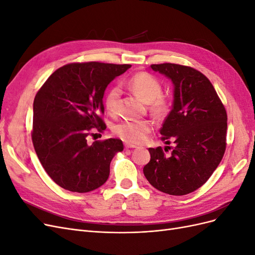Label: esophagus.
I'll return each mask as SVG.
<instances>
[{
  "label": "esophagus",
  "mask_w": 255,
  "mask_h": 255,
  "mask_svg": "<svg viewBox=\"0 0 255 255\" xmlns=\"http://www.w3.org/2000/svg\"><path fill=\"white\" fill-rule=\"evenodd\" d=\"M125 146H126V149H135V148H137L135 144H130V143H126Z\"/></svg>",
  "instance_id": "34e87169"
}]
</instances>
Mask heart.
Here are the masks:
<instances>
[{"instance_id":"obj_1","label":"heart","mask_w":255,"mask_h":255,"mask_svg":"<svg viewBox=\"0 0 255 255\" xmlns=\"http://www.w3.org/2000/svg\"><path fill=\"white\" fill-rule=\"evenodd\" d=\"M128 85L144 103L150 104L151 112L157 117H160L167 112L168 103L166 99L161 97L163 88L155 76L146 72L136 73L128 80ZM120 96L121 90L117 86H114L107 91L104 104L111 115L117 113ZM152 128L153 125L149 120H122L115 125L113 129L114 133L121 139L128 142L139 143L145 139Z\"/></svg>"}]
</instances>
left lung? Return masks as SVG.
<instances>
[{
  "instance_id": "1",
  "label": "left lung",
  "mask_w": 255,
  "mask_h": 255,
  "mask_svg": "<svg viewBox=\"0 0 255 255\" xmlns=\"http://www.w3.org/2000/svg\"><path fill=\"white\" fill-rule=\"evenodd\" d=\"M151 69L173 84L172 109L159 133L161 140L174 146L170 154L160 146L150 148L143 174L159 191L184 196L201 187L220 164L227 145V112L210 80L196 69L169 63Z\"/></svg>"
}]
</instances>
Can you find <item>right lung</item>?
I'll use <instances>...</instances> for the list:
<instances>
[{"label":"right lung","instance_id":"right-lung-1","mask_svg":"<svg viewBox=\"0 0 255 255\" xmlns=\"http://www.w3.org/2000/svg\"><path fill=\"white\" fill-rule=\"evenodd\" d=\"M130 65L91 61L69 64L51 74L34 100L32 139L45 172L64 189L89 192L107 181L122 140L110 138L88 143L91 128L106 127V87Z\"/></svg>","mask_w":255,"mask_h":255}]
</instances>
